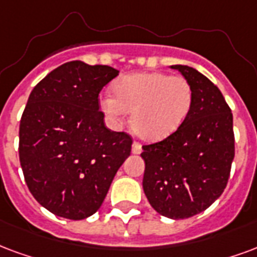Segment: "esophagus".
Listing matches in <instances>:
<instances>
[{
	"label": "esophagus",
	"instance_id": "obj_1",
	"mask_svg": "<svg viewBox=\"0 0 257 257\" xmlns=\"http://www.w3.org/2000/svg\"><path fill=\"white\" fill-rule=\"evenodd\" d=\"M132 153L134 154L142 153V144L139 143V142H134V144H132Z\"/></svg>",
	"mask_w": 257,
	"mask_h": 257
}]
</instances>
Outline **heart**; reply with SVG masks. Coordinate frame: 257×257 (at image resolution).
I'll list each match as a JSON object with an SVG mask.
<instances>
[{
  "label": "heart",
  "mask_w": 257,
  "mask_h": 257,
  "mask_svg": "<svg viewBox=\"0 0 257 257\" xmlns=\"http://www.w3.org/2000/svg\"><path fill=\"white\" fill-rule=\"evenodd\" d=\"M113 90L115 96H100V109L117 125L131 111V128L150 142L176 132L193 102L189 81L166 73L126 75L114 83Z\"/></svg>",
  "instance_id": "b5f03b06"
}]
</instances>
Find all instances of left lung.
I'll list each match as a JSON object with an SVG mask.
<instances>
[{
	"mask_svg": "<svg viewBox=\"0 0 257 257\" xmlns=\"http://www.w3.org/2000/svg\"><path fill=\"white\" fill-rule=\"evenodd\" d=\"M172 68L189 81L193 102L176 132L143 146V189L161 215L185 219L207 210L227 185L234 159L233 114L206 76L187 65Z\"/></svg>",
	"mask_w": 257,
	"mask_h": 257,
	"instance_id": "left-lung-1",
	"label": "left lung"
}]
</instances>
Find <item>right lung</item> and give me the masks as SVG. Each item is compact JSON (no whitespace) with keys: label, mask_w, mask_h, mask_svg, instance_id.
<instances>
[{"label":"right lung","mask_w":257,"mask_h":257,"mask_svg":"<svg viewBox=\"0 0 257 257\" xmlns=\"http://www.w3.org/2000/svg\"><path fill=\"white\" fill-rule=\"evenodd\" d=\"M115 76L111 66L70 61L30 94L19 158L32 196L54 215L79 220L95 214L131 155L132 136L110 131L99 110V92Z\"/></svg>","instance_id":"right-lung-1"}]
</instances>
